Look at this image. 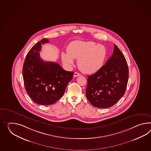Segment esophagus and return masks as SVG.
Instances as JSON below:
<instances>
[{
	"mask_svg": "<svg viewBox=\"0 0 151 151\" xmlns=\"http://www.w3.org/2000/svg\"><path fill=\"white\" fill-rule=\"evenodd\" d=\"M80 75H81V74L78 73L77 72H75L74 74V77H77V76H80Z\"/></svg>",
	"mask_w": 151,
	"mask_h": 151,
	"instance_id": "34e87169",
	"label": "esophagus"
}]
</instances>
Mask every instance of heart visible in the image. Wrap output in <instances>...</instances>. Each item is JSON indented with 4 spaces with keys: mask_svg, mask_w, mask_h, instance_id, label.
I'll list each match as a JSON object with an SVG mask.
<instances>
[{
    "mask_svg": "<svg viewBox=\"0 0 151 151\" xmlns=\"http://www.w3.org/2000/svg\"><path fill=\"white\" fill-rule=\"evenodd\" d=\"M67 53L61 55L65 65L71 66L73 59H77L79 69L85 74H93L103 66L106 56V49L103 45H96L92 41H74L67 47Z\"/></svg>",
    "mask_w": 151,
    "mask_h": 151,
    "instance_id": "obj_1",
    "label": "heart"
}]
</instances>
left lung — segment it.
Segmentation results:
<instances>
[{"label":"left lung","instance_id":"obj_1","mask_svg":"<svg viewBox=\"0 0 151 151\" xmlns=\"http://www.w3.org/2000/svg\"><path fill=\"white\" fill-rule=\"evenodd\" d=\"M87 77L86 97L93 106L108 108L124 96L129 70L124 56L116 45L112 55L105 64L95 74Z\"/></svg>","mask_w":151,"mask_h":151}]
</instances>
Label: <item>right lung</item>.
<instances>
[{"mask_svg": "<svg viewBox=\"0 0 151 151\" xmlns=\"http://www.w3.org/2000/svg\"><path fill=\"white\" fill-rule=\"evenodd\" d=\"M48 42L44 39L34 45L26 55L22 70L27 93L34 102L43 105H52L63 96L74 74L58 63L41 59V45Z\"/></svg>", "mask_w": 151, "mask_h": 151, "instance_id": "1", "label": "right lung"}]
</instances>
